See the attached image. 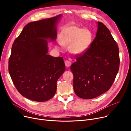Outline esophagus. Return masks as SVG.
I'll return each instance as SVG.
<instances>
[{
    "label": "esophagus",
    "instance_id": "34e87169",
    "mask_svg": "<svg viewBox=\"0 0 131 131\" xmlns=\"http://www.w3.org/2000/svg\"><path fill=\"white\" fill-rule=\"evenodd\" d=\"M65 66L67 67H69L71 66V62L69 60H66L65 62Z\"/></svg>",
    "mask_w": 131,
    "mask_h": 131
}]
</instances>
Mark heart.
Returning <instances> with one entry per match:
<instances>
[{
	"label": "heart",
	"instance_id": "obj_1",
	"mask_svg": "<svg viewBox=\"0 0 131 131\" xmlns=\"http://www.w3.org/2000/svg\"><path fill=\"white\" fill-rule=\"evenodd\" d=\"M92 41V34L88 29H82L76 25H70L61 31L59 42L64 47L69 46L70 51L77 56L85 53ZM56 48L59 47L56 46Z\"/></svg>",
	"mask_w": 131,
	"mask_h": 131
}]
</instances>
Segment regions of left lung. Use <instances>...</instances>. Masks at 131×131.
Returning <instances> with one entry per match:
<instances>
[{"label":"left lung","mask_w":131,"mask_h":131,"mask_svg":"<svg viewBox=\"0 0 131 131\" xmlns=\"http://www.w3.org/2000/svg\"><path fill=\"white\" fill-rule=\"evenodd\" d=\"M96 37L88 50L71 66L74 91L79 97L90 99L107 91L119 67V49L108 29L98 22Z\"/></svg>","instance_id":"8db88e82"}]
</instances>
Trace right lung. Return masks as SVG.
<instances>
[{
  "instance_id": "obj_1",
  "label": "right lung",
  "mask_w": 131,
  "mask_h": 131,
  "mask_svg": "<svg viewBox=\"0 0 131 131\" xmlns=\"http://www.w3.org/2000/svg\"><path fill=\"white\" fill-rule=\"evenodd\" d=\"M61 15L26 25L15 40L8 61L14 84L23 97L38 102L52 98L57 81L65 71L63 58L48 54V41L57 38Z\"/></svg>"
}]
</instances>
